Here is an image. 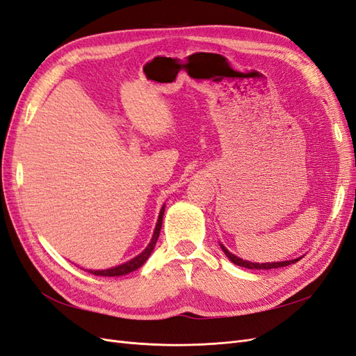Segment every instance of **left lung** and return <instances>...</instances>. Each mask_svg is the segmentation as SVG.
<instances>
[{"label":"left lung","mask_w":356,"mask_h":356,"mask_svg":"<svg viewBox=\"0 0 356 356\" xmlns=\"http://www.w3.org/2000/svg\"><path fill=\"white\" fill-rule=\"evenodd\" d=\"M222 251L225 252V256L229 257L234 265L238 266H242V268H247V269H278V268H284V266H289L291 265V263H296L299 259H293V260H289V261H275V263H251V261H245L239 257H236L234 254H232L229 250H227L224 245H221Z\"/></svg>","instance_id":"left-lung-1"}]
</instances>
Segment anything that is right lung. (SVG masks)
Masks as SVG:
<instances>
[{
    "label": "right lung",
    "mask_w": 356,
    "mask_h": 356,
    "mask_svg": "<svg viewBox=\"0 0 356 356\" xmlns=\"http://www.w3.org/2000/svg\"><path fill=\"white\" fill-rule=\"evenodd\" d=\"M162 216H163V207L161 209V213H159V220L156 224V229H154L153 233V238L150 241V243L147 245V248H145L140 256L134 257L131 261H126L123 265L113 268V269H105V270H88L90 273H95V275H100V277H120V275H126V273H129L135 269H138L140 266L144 265V261L150 257V254L154 248V245H156V241L159 238V232H161V227H162Z\"/></svg>",
    "instance_id": "add662e5"
}]
</instances>
